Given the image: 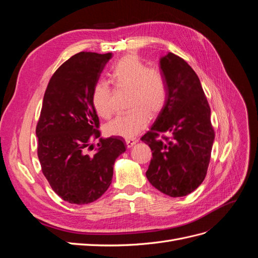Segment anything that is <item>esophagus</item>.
Here are the masks:
<instances>
[{
	"mask_svg": "<svg viewBox=\"0 0 258 258\" xmlns=\"http://www.w3.org/2000/svg\"><path fill=\"white\" fill-rule=\"evenodd\" d=\"M138 141H139V140L137 138L126 139V145H127V147H131V146H134Z\"/></svg>",
	"mask_w": 258,
	"mask_h": 258,
	"instance_id": "1",
	"label": "esophagus"
}]
</instances>
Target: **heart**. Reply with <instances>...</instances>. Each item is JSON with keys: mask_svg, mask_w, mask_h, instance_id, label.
I'll return each instance as SVG.
<instances>
[{"mask_svg": "<svg viewBox=\"0 0 258 258\" xmlns=\"http://www.w3.org/2000/svg\"><path fill=\"white\" fill-rule=\"evenodd\" d=\"M110 79L118 89H129L128 107L130 110L116 116L106 124L110 136L134 138L146 128L151 115H158L168 101V83L158 68H148L137 54H126L111 67ZM112 90L106 82L95 84L91 100L96 112L102 118L113 114Z\"/></svg>", "mask_w": 258, "mask_h": 258, "instance_id": "heart-1", "label": "heart"}]
</instances>
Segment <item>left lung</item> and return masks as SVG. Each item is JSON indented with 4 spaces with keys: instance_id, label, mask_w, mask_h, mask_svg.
<instances>
[{
    "instance_id": "1",
    "label": "left lung",
    "mask_w": 258,
    "mask_h": 258,
    "mask_svg": "<svg viewBox=\"0 0 258 258\" xmlns=\"http://www.w3.org/2000/svg\"><path fill=\"white\" fill-rule=\"evenodd\" d=\"M168 101L151 130L141 138L153 158L146 177L159 191L183 197L206 178L215 132L199 77L187 62L169 52L160 59Z\"/></svg>"
}]
</instances>
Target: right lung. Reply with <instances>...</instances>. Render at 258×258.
Here are the masks:
<instances>
[{"label": "right lung", "instance_id": "obj_1", "mask_svg": "<svg viewBox=\"0 0 258 258\" xmlns=\"http://www.w3.org/2000/svg\"><path fill=\"white\" fill-rule=\"evenodd\" d=\"M111 58V52L74 54L52 74L44 95L35 130L37 156L52 190L70 204H90L102 196L112 183L116 158L126 151L120 138L100 137L91 100Z\"/></svg>", "mask_w": 258, "mask_h": 258}]
</instances>
